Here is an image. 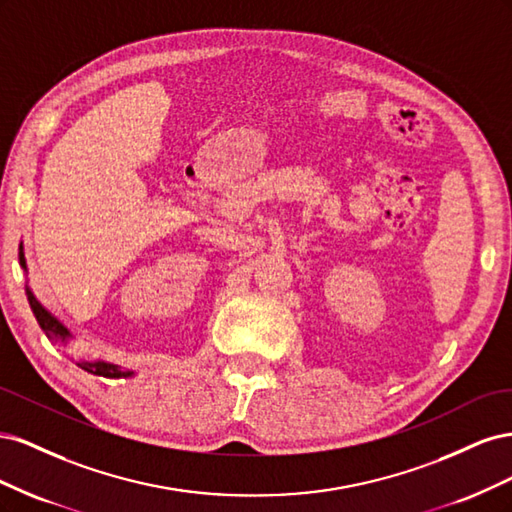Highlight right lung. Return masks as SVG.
Here are the masks:
<instances>
[{
    "label": "right lung",
    "mask_w": 512,
    "mask_h": 512,
    "mask_svg": "<svg viewBox=\"0 0 512 512\" xmlns=\"http://www.w3.org/2000/svg\"><path fill=\"white\" fill-rule=\"evenodd\" d=\"M19 265H21V269H23L25 275H27V260H25L23 241H21V245H19ZM25 294H27L29 305H32V312H34V316H36V320H38V324H40V329L46 333V337H49L51 342L61 344L64 348H68L70 342L74 339V333H72V331L66 327V324L61 322L53 312H49V309H46V307L42 305V301L34 294L32 286H29V280L25 282ZM76 365H79V367L85 369V371H89V374L102 376V378H132V376H134V371H126V369H121L119 365L102 361V359H96V361L79 359V361H76Z\"/></svg>",
    "instance_id": "obj_1"
}]
</instances>
